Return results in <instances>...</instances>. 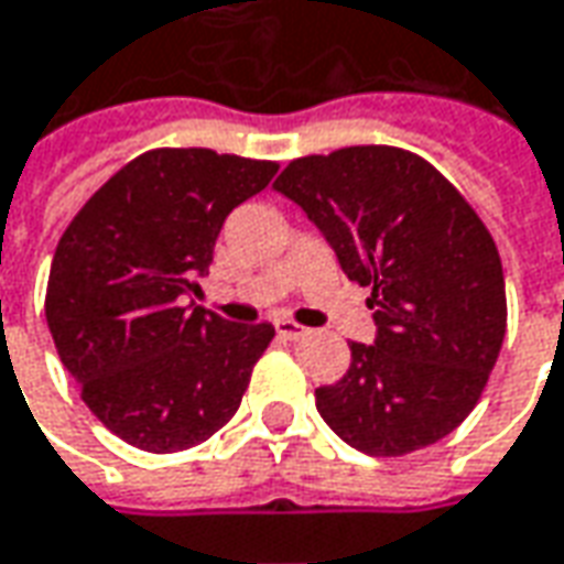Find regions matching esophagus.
Wrapping results in <instances>:
<instances>
[{
  "label": "esophagus",
  "mask_w": 564,
  "mask_h": 564,
  "mask_svg": "<svg viewBox=\"0 0 564 564\" xmlns=\"http://www.w3.org/2000/svg\"><path fill=\"white\" fill-rule=\"evenodd\" d=\"M274 330H278L281 339H290V343L305 336V327H299L296 321H290V317H278V321H274Z\"/></svg>",
  "instance_id": "34e87169"
}]
</instances>
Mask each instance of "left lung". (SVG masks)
<instances>
[{
    "label": "left lung",
    "instance_id": "obj_1",
    "mask_svg": "<svg viewBox=\"0 0 564 564\" xmlns=\"http://www.w3.org/2000/svg\"><path fill=\"white\" fill-rule=\"evenodd\" d=\"M274 191L296 203L370 286L373 346L351 343L346 377L321 386L324 423L370 457L442 442L469 416L507 333L491 234L423 156L367 144L293 160Z\"/></svg>",
    "mask_w": 564,
    "mask_h": 564
}]
</instances>
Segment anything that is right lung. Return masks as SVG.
<instances>
[{
  "mask_svg": "<svg viewBox=\"0 0 564 564\" xmlns=\"http://www.w3.org/2000/svg\"><path fill=\"white\" fill-rule=\"evenodd\" d=\"M278 163L160 148L122 166L76 213L52 259L45 321L61 364L113 435L151 454L206 442L231 420L271 324H231L200 293L234 206Z\"/></svg>",
  "mask_w": 564,
  "mask_h": 564,
  "instance_id": "obj_1",
  "label": "right lung"
}]
</instances>
